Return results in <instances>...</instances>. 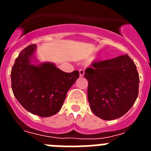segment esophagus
Here are the masks:
<instances>
[{
	"instance_id": "34e87169",
	"label": "esophagus",
	"mask_w": 151,
	"mask_h": 151,
	"mask_svg": "<svg viewBox=\"0 0 151 151\" xmlns=\"http://www.w3.org/2000/svg\"><path fill=\"white\" fill-rule=\"evenodd\" d=\"M78 72H79V76L81 77L84 76V74H85V70L82 69H80L79 70H78Z\"/></svg>"
}]
</instances>
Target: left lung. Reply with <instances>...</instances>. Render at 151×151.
<instances>
[{"instance_id":"left-lung-1","label":"left lung","mask_w":151,"mask_h":151,"mask_svg":"<svg viewBox=\"0 0 151 151\" xmlns=\"http://www.w3.org/2000/svg\"><path fill=\"white\" fill-rule=\"evenodd\" d=\"M84 76L88 82L91 110L102 119L122 116L138 97L139 76L134 61L127 54L94 61L85 70Z\"/></svg>"}]
</instances>
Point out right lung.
<instances>
[{"mask_svg": "<svg viewBox=\"0 0 151 151\" xmlns=\"http://www.w3.org/2000/svg\"><path fill=\"white\" fill-rule=\"evenodd\" d=\"M35 48V45H29L16 59L11 70L12 90L26 110L48 117L60 111L67 91L79 77V72L65 73L51 63L31 64Z\"/></svg>", "mask_w": 151, "mask_h": 151, "instance_id": "1", "label": "right lung"}]
</instances>
